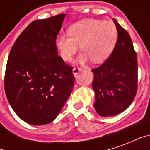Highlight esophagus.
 Wrapping results in <instances>:
<instances>
[{
	"mask_svg": "<svg viewBox=\"0 0 150 150\" xmlns=\"http://www.w3.org/2000/svg\"><path fill=\"white\" fill-rule=\"evenodd\" d=\"M82 70H83V68L82 67H75V68L73 69V74L74 75H77L78 73H79V72L81 71Z\"/></svg>",
	"mask_w": 150,
	"mask_h": 150,
	"instance_id": "obj_1",
	"label": "esophagus"
}]
</instances>
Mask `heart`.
I'll list each match as a JSON object with an SVG mask.
<instances>
[{"mask_svg":"<svg viewBox=\"0 0 150 150\" xmlns=\"http://www.w3.org/2000/svg\"><path fill=\"white\" fill-rule=\"evenodd\" d=\"M118 40V31L112 21L85 19L73 24L69 34L59 35L56 47L64 61H70L79 49L83 50L79 61L89 58L93 62H101L112 54Z\"/></svg>","mask_w":150,"mask_h":150,"instance_id":"b5f03b06","label":"heart"}]
</instances>
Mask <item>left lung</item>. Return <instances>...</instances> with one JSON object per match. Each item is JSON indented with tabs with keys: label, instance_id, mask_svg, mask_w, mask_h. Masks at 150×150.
Wrapping results in <instances>:
<instances>
[{
	"label": "left lung",
	"instance_id": "8db88e82",
	"mask_svg": "<svg viewBox=\"0 0 150 150\" xmlns=\"http://www.w3.org/2000/svg\"><path fill=\"white\" fill-rule=\"evenodd\" d=\"M118 31L116 47L107 60L91 71L96 93L95 109L101 116L122 112L132 104L137 91V57L129 33L113 19Z\"/></svg>",
	"mask_w": 150,
	"mask_h": 150
}]
</instances>
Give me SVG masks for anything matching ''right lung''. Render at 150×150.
Masks as SVG:
<instances>
[{
    "instance_id": "obj_1",
    "label": "right lung",
    "mask_w": 150,
    "mask_h": 150,
    "mask_svg": "<svg viewBox=\"0 0 150 150\" xmlns=\"http://www.w3.org/2000/svg\"><path fill=\"white\" fill-rule=\"evenodd\" d=\"M65 14L35 20L18 36L6 64L5 91L16 114L25 122H52L75 84L73 67L59 55L56 38Z\"/></svg>"
}]
</instances>
